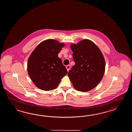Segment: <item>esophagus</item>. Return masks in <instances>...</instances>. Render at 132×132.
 I'll return each mask as SVG.
<instances>
[{
    "mask_svg": "<svg viewBox=\"0 0 132 132\" xmlns=\"http://www.w3.org/2000/svg\"><path fill=\"white\" fill-rule=\"evenodd\" d=\"M66 68L67 69V71H69V70L70 69V65H67V66L66 67Z\"/></svg>",
    "mask_w": 132,
    "mask_h": 132,
    "instance_id": "34e87169",
    "label": "esophagus"
}]
</instances>
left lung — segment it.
I'll list each match as a JSON object with an SVG mask.
<instances>
[{
	"instance_id": "left-lung-1",
	"label": "left lung",
	"mask_w": 132,
	"mask_h": 132,
	"mask_svg": "<svg viewBox=\"0 0 132 132\" xmlns=\"http://www.w3.org/2000/svg\"><path fill=\"white\" fill-rule=\"evenodd\" d=\"M75 65L68 75L76 90L87 92L92 90L102 78L105 68L104 56L91 40L84 39L71 45Z\"/></svg>"
}]
</instances>
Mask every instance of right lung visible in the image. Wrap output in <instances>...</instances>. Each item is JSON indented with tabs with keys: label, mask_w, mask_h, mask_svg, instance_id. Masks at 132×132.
I'll list each match as a JSON object with an SVG mask.
<instances>
[{
	"label": "right lung",
	"mask_w": 132,
	"mask_h": 132,
	"mask_svg": "<svg viewBox=\"0 0 132 132\" xmlns=\"http://www.w3.org/2000/svg\"><path fill=\"white\" fill-rule=\"evenodd\" d=\"M64 46L56 40L47 39L39 43L31 54L28 60V74L38 88L55 89L67 75L66 68L57 56Z\"/></svg>",
	"instance_id": "obj_1"
}]
</instances>
